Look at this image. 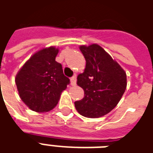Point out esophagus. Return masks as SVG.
<instances>
[{"label": "esophagus", "instance_id": "obj_1", "mask_svg": "<svg viewBox=\"0 0 153 153\" xmlns=\"http://www.w3.org/2000/svg\"><path fill=\"white\" fill-rule=\"evenodd\" d=\"M70 83H71L72 86H74V85L76 84V76H75V75L70 79Z\"/></svg>", "mask_w": 153, "mask_h": 153}]
</instances>
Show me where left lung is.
<instances>
[{
  "mask_svg": "<svg viewBox=\"0 0 153 153\" xmlns=\"http://www.w3.org/2000/svg\"><path fill=\"white\" fill-rule=\"evenodd\" d=\"M79 49L86 66L77 77V84L83 89L84 97L74 102L75 108L85 117L99 118L111 111L121 99L127 86L126 73L99 45H82Z\"/></svg>",
  "mask_w": 153,
  "mask_h": 153,
  "instance_id": "8db88e82",
  "label": "left lung"
}]
</instances>
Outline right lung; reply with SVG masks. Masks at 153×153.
<instances>
[{
	"mask_svg": "<svg viewBox=\"0 0 153 153\" xmlns=\"http://www.w3.org/2000/svg\"><path fill=\"white\" fill-rule=\"evenodd\" d=\"M59 49L45 47L28 59L15 76L19 95L36 112H47L56 106L61 93L70 83L62 65L56 61Z\"/></svg>",
	"mask_w": 153,
	"mask_h": 153,
	"instance_id": "right-lung-1",
	"label": "right lung"
}]
</instances>
